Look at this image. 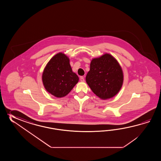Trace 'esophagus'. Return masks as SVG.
Listing matches in <instances>:
<instances>
[{
	"label": "esophagus",
	"instance_id": "obj_1",
	"mask_svg": "<svg viewBox=\"0 0 161 161\" xmlns=\"http://www.w3.org/2000/svg\"><path fill=\"white\" fill-rule=\"evenodd\" d=\"M80 80L82 82H83L85 81V79H84V77L83 76H80Z\"/></svg>",
	"mask_w": 161,
	"mask_h": 161
}]
</instances>
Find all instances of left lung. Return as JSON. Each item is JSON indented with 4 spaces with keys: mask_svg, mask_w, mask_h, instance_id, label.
I'll use <instances>...</instances> for the list:
<instances>
[{
    "mask_svg": "<svg viewBox=\"0 0 161 161\" xmlns=\"http://www.w3.org/2000/svg\"><path fill=\"white\" fill-rule=\"evenodd\" d=\"M123 72L119 63L106 53L93 58L86 80L92 92L101 99L112 98L120 91L123 83Z\"/></svg>",
    "mask_w": 161,
    "mask_h": 161,
    "instance_id": "obj_1",
    "label": "left lung"
}]
</instances>
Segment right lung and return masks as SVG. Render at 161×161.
<instances>
[{
	"label": "right lung",
	"instance_id": "right-lung-1",
	"mask_svg": "<svg viewBox=\"0 0 161 161\" xmlns=\"http://www.w3.org/2000/svg\"><path fill=\"white\" fill-rule=\"evenodd\" d=\"M42 80L48 92L61 98L71 91L79 81V77L72 72L69 58L63 53H58L47 63Z\"/></svg>",
	"mask_w": 161,
	"mask_h": 161
}]
</instances>
